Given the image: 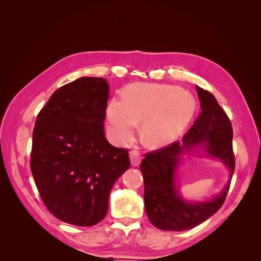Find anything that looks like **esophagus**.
Wrapping results in <instances>:
<instances>
[{
    "label": "esophagus",
    "instance_id": "obj_1",
    "mask_svg": "<svg viewBox=\"0 0 261 261\" xmlns=\"http://www.w3.org/2000/svg\"><path fill=\"white\" fill-rule=\"evenodd\" d=\"M129 159H130L133 167H138V165L140 164V161H141V155H140L139 151H137V150H135V149L132 150V151L129 152Z\"/></svg>",
    "mask_w": 261,
    "mask_h": 261
}]
</instances>
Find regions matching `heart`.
I'll list each match as a JSON object with an SVG mask.
<instances>
[{
  "label": "heart",
  "instance_id": "1",
  "mask_svg": "<svg viewBox=\"0 0 261 261\" xmlns=\"http://www.w3.org/2000/svg\"><path fill=\"white\" fill-rule=\"evenodd\" d=\"M196 101L191 92L172 85L135 84L126 87L123 99L112 98L106 110L109 129L115 143L134 140L138 123L148 145L163 146L175 140L191 122Z\"/></svg>",
  "mask_w": 261,
  "mask_h": 261
}]
</instances>
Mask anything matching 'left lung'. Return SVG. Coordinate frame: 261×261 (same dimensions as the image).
<instances>
[{
    "label": "left lung",
    "mask_w": 261,
    "mask_h": 261,
    "mask_svg": "<svg viewBox=\"0 0 261 261\" xmlns=\"http://www.w3.org/2000/svg\"><path fill=\"white\" fill-rule=\"evenodd\" d=\"M201 112L181 141L155 149L145 154L140 163L145 183V208L148 219L155 227L165 231H184L202 223L222 207L231 181L215 199L189 203L175 189V169L178 155L201 145L210 156L222 160L230 169L232 178L235 169L233 128L230 118L220 107L215 96L196 86Z\"/></svg>",
    "instance_id": "1"
}]
</instances>
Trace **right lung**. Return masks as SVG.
<instances>
[{
	"instance_id": "right-lung-1",
	"label": "right lung",
	"mask_w": 261,
	"mask_h": 261,
	"mask_svg": "<svg viewBox=\"0 0 261 261\" xmlns=\"http://www.w3.org/2000/svg\"><path fill=\"white\" fill-rule=\"evenodd\" d=\"M108 99L107 80L82 77L54 91L37 116L30 169L45 207L63 222L103 220L110 192L130 167L128 149L106 138Z\"/></svg>"
}]
</instances>
